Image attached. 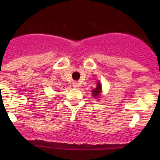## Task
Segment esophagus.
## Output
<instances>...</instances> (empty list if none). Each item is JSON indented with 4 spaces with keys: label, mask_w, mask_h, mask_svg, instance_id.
I'll return each instance as SVG.
<instances>
[{
    "label": "esophagus",
    "mask_w": 160,
    "mask_h": 160,
    "mask_svg": "<svg viewBox=\"0 0 160 160\" xmlns=\"http://www.w3.org/2000/svg\"><path fill=\"white\" fill-rule=\"evenodd\" d=\"M79 87H80V86H79V84L78 82H73V88H78Z\"/></svg>",
    "instance_id": "1"
}]
</instances>
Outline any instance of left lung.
<instances>
[{"label":"left lung","mask_w":160,"mask_h":160,"mask_svg":"<svg viewBox=\"0 0 160 160\" xmlns=\"http://www.w3.org/2000/svg\"><path fill=\"white\" fill-rule=\"evenodd\" d=\"M102 91V85L100 83V82H98L97 83V87L94 90H93L92 94L94 96V98H98L100 96V94H101Z\"/></svg>","instance_id":"8db88e82"}]
</instances>
